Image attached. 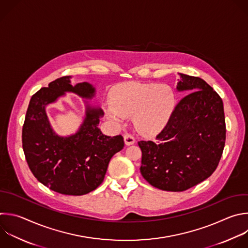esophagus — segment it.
Wrapping results in <instances>:
<instances>
[{
	"label": "esophagus",
	"instance_id": "1",
	"mask_svg": "<svg viewBox=\"0 0 248 248\" xmlns=\"http://www.w3.org/2000/svg\"><path fill=\"white\" fill-rule=\"evenodd\" d=\"M124 143L126 145H132L135 143V138L132 134L130 133H124Z\"/></svg>",
	"mask_w": 248,
	"mask_h": 248
}]
</instances>
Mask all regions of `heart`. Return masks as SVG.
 Returning a JSON list of instances; mask_svg holds the SVG:
<instances>
[{"label":"heart","instance_id":"b5f03b06","mask_svg":"<svg viewBox=\"0 0 248 248\" xmlns=\"http://www.w3.org/2000/svg\"><path fill=\"white\" fill-rule=\"evenodd\" d=\"M111 102L112 105L105 109L110 120L122 122L125 116L133 115L136 129L142 134L153 135L167 125L175 98L169 86L128 82L113 92Z\"/></svg>","mask_w":248,"mask_h":248}]
</instances>
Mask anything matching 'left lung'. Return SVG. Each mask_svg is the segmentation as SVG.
<instances>
[{
	"instance_id": "obj_1",
	"label": "left lung",
	"mask_w": 248,
	"mask_h": 248,
	"mask_svg": "<svg viewBox=\"0 0 248 248\" xmlns=\"http://www.w3.org/2000/svg\"><path fill=\"white\" fill-rule=\"evenodd\" d=\"M180 76L177 90L187 94L155 142H138L142 176L152 186L170 192L186 191L208 178L226 141L222 98L202 78Z\"/></svg>"
}]
</instances>
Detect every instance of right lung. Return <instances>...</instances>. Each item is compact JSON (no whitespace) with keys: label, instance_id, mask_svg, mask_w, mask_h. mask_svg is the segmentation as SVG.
<instances>
[{"label":"right lung","instance_id":"right-lung-1","mask_svg":"<svg viewBox=\"0 0 248 248\" xmlns=\"http://www.w3.org/2000/svg\"><path fill=\"white\" fill-rule=\"evenodd\" d=\"M65 92L92 98L94 88L89 82L70 85L64 76L42 88L31 98L22 128V147L28 167L39 182L50 190L69 196H81L95 190L104 180L111 157L120 152L122 135H104L98 127L103 111L87 107L79 130L69 137L52 131L45 107Z\"/></svg>","mask_w":248,"mask_h":248}]
</instances>
